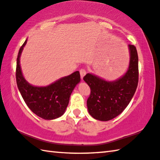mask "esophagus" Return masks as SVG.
I'll list each match as a JSON object with an SVG mask.
<instances>
[{"label": "esophagus", "mask_w": 160, "mask_h": 160, "mask_svg": "<svg viewBox=\"0 0 160 160\" xmlns=\"http://www.w3.org/2000/svg\"><path fill=\"white\" fill-rule=\"evenodd\" d=\"M80 77H81V79L83 80V78L85 75H86V70L84 69V68H82L80 70Z\"/></svg>", "instance_id": "1"}]
</instances>
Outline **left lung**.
Listing matches in <instances>:
<instances>
[{"instance_id":"obj_1","label":"left lung","mask_w":160,"mask_h":160,"mask_svg":"<svg viewBox=\"0 0 160 160\" xmlns=\"http://www.w3.org/2000/svg\"><path fill=\"white\" fill-rule=\"evenodd\" d=\"M130 62L128 70L114 81H107L88 73L83 80L91 90L87 101L88 112L97 120L107 121L116 117L132 99L138 83V56L134 45L128 46Z\"/></svg>"}]
</instances>
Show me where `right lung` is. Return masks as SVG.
<instances>
[{"label": "right lung", "instance_id": "1", "mask_svg": "<svg viewBox=\"0 0 160 160\" xmlns=\"http://www.w3.org/2000/svg\"><path fill=\"white\" fill-rule=\"evenodd\" d=\"M27 40L19 50L16 66V81L18 90L28 107L37 116L46 120L60 117L68 105L70 97L75 87L80 81L79 71L61 78L46 87H36L29 84L21 70L20 58Z\"/></svg>", "mask_w": 160, "mask_h": 160}]
</instances>
